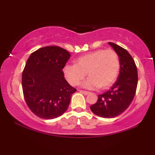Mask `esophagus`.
<instances>
[{
	"mask_svg": "<svg viewBox=\"0 0 155 155\" xmlns=\"http://www.w3.org/2000/svg\"><path fill=\"white\" fill-rule=\"evenodd\" d=\"M79 91L80 92H81V93H83L84 95H87V94H90V92H89V91H83V90H79Z\"/></svg>",
	"mask_w": 155,
	"mask_h": 155,
	"instance_id": "34e87169",
	"label": "esophagus"
}]
</instances>
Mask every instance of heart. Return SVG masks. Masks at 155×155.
<instances>
[{"instance_id":"heart-1","label":"heart","mask_w":155,"mask_h":155,"mask_svg":"<svg viewBox=\"0 0 155 155\" xmlns=\"http://www.w3.org/2000/svg\"><path fill=\"white\" fill-rule=\"evenodd\" d=\"M75 65H65L63 72L72 86L78 85L87 74L83 83L85 88L94 90L109 88L116 80L120 70V60L113 50L100 49L89 52L74 60Z\"/></svg>"}]
</instances>
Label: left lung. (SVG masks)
<instances>
[{"label":"left lung","mask_w":155,"mask_h":155,"mask_svg":"<svg viewBox=\"0 0 155 155\" xmlns=\"http://www.w3.org/2000/svg\"><path fill=\"white\" fill-rule=\"evenodd\" d=\"M118 55L120 70L117 79L110 90L98 95L90 109L94 114L104 118H112L122 114L134 98L137 90V69L133 57L127 50L109 42Z\"/></svg>","instance_id":"8db88e82"}]
</instances>
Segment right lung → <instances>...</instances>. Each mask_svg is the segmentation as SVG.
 I'll return each mask as SVG.
<instances>
[{"label": "right lung", "mask_w": 155, "mask_h": 155, "mask_svg": "<svg viewBox=\"0 0 155 155\" xmlns=\"http://www.w3.org/2000/svg\"><path fill=\"white\" fill-rule=\"evenodd\" d=\"M70 57L66 50L51 46L37 50L27 59L22 77L23 94L28 108L40 118L61 116L77 91L62 71Z\"/></svg>", "instance_id": "1"}]
</instances>
